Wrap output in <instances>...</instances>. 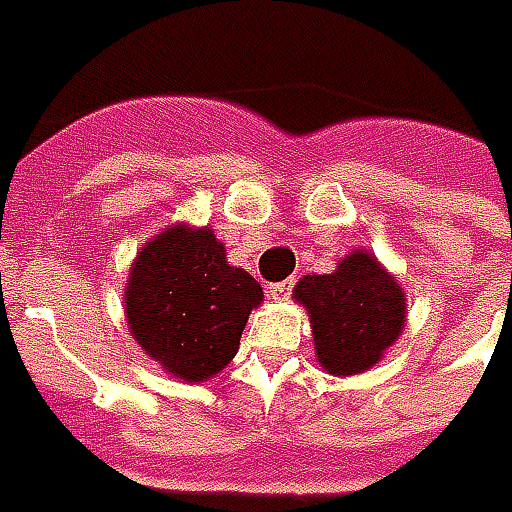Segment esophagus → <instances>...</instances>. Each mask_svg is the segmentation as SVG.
Here are the masks:
<instances>
[{
	"label": "esophagus",
	"instance_id": "obj_1",
	"mask_svg": "<svg viewBox=\"0 0 512 512\" xmlns=\"http://www.w3.org/2000/svg\"><path fill=\"white\" fill-rule=\"evenodd\" d=\"M292 286H295V278H286V281L270 284L267 289H270V295H273L275 300H284V297L292 295Z\"/></svg>",
	"mask_w": 512,
	"mask_h": 512
}]
</instances>
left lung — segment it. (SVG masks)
<instances>
[{
    "mask_svg": "<svg viewBox=\"0 0 512 512\" xmlns=\"http://www.w3.org/2000/svg\"><path fill=\"white\" fill-rule=\"evenodd\" d=\"M308 308L317 358L331 375L378 364L405 325V295L372 253L355 250L331 275H306L295 289Z\"/></svg>",
    "mask_w": 512,
    "mask_h": 512,
    "instance_id": "8db88e82",
    "label": "left lung"
}]
</instances>
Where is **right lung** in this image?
Segmentation results:
<instances>
[{
  "instance_id": "obj_1",
  "label": "right lung",
  "mask_w": 512,
  "mask_h": 512,
  "mask_svg": "<svg viewBox=\"0 0 512 512\" xmlns=\"http://www.w3.org/2000/svg\"><path fill=\"white\" fill-rule=\"evenodd\" d=\"M262 284L226 262L212 228L173 226L140 250L126 286L137 344L176 378H212L237 355Z\"/></svg>"
}]
</instances>
